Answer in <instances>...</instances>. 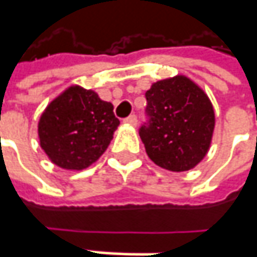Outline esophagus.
<instances>
[{
	"instance_id": "34e87169",
	"label": "esophagus",
	"mask_w": 257,
	"mask_h": 257,
	"mask_svg": "<svg viewBox=\"0 0 257 257\" xmlns=\"http://www.w3.org/2000/svg\"><path fill=\"white\" fill-rule=\"evenodd\" d=\"M125 123H128V125H137V116L135 115H131V116H128V118H125V120H123Z\"/></svg>"
}]
</instances>
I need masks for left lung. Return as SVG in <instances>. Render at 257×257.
<instances>
[{
	"mask_svg": "<svg viewBox=\"0 0 257 257\" xmlns=\"http://www.w3.org/2000/svg\"><path fill=\"white\" fill-rule=\"evenodd\" d=\"M148 123L139 129L145 151L158 166L185 172L206 156L215 111L199 85L185 75L162 79L146 91Z\"/></svg>",
	"mask_w": 257,
	"mask_h": 257,
	"instance_id": "8db88e82",
	"label": "left lung"
}]
</instances>
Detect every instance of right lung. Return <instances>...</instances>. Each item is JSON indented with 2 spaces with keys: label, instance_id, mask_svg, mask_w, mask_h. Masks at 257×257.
Segmentation results:
<instances>
[{
  "label": "right lung",
  "instance_id": "right-lung-1",
  "mask_svg": "<svg viewBox=\"0 0 257 257\" xmlns=\"http://www.w3.org/2000/svg\"><path fill=\"white\" fill-rule=\"evenodd\" d=\"M118 125L111 102L102 101L92 89L72 85L42 112L40 145L52 164L82 171L106 151Z\"/></svg>",
  "mask_w": 257,
  "mask_h": 257
}]
</instances>
